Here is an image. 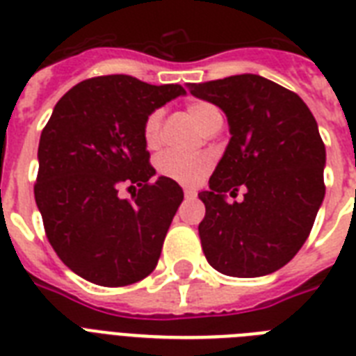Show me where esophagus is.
Segmentation results:
<instances>
[{
    "instance_id": "1",
    "label": "esophagus",
    "mask_w": 356,
    "mask_h": 356,
    "mask_svg": "<svg viewBox=\"0 0 356 356\" xmlns=\"http://www.w3.org/2000/svg\"><path fill=\"white\" fill-rule=\"evenodd\" d=\"M184 195H186V197H195V195H197V192H195V188H190V186H186V188H184Z\"/></svg>"
}]
</instances>
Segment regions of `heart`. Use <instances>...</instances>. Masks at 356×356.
Returning <instances> with one entry per match:
<instances>
[{"label":"heart","instance_id":"b5f03b06","mask_svg":"<svg viewBox=\"0 0 356 356\" xmlns=\"http://www.w3.org/2000/svg\"><path fill=\"white\" fill-rule=\"evenodd\" d=\"M188 114L192 116L197 127L207 133L214 123L222 122V114L212 103L194 102L188 105ZM162 111H153L144 122V140L147 145H156L161 138ZM214 166V156L211 153L201 155H181L175 151H166L156 159V170L164 177L177 181L183 184H195L205 177Z\"/></svg>","mask_w":356,"mask_h":356}]
</instances>
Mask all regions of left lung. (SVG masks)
I'll return each mask as SVG.
<instances>
[{
  "label": "left lung",
  "instance_id": "8db88e82",
  "mask_svg": "<svg viewBox=\"0 0 356 356\" xmlns=\"http://www.w3.org/2000/svg\"><path fill=\"white\" fill-rule=\"evenodd\" d=\"M192 96L225 113L229 140L200 192L203 253L223 275L262 277L296 257L325 197V145L314 116L298 94L242 74L188 83ZM244 188V200L229 204Z\"/></svg>",
  "mask_w": 356,
  "mask_h": 356
}]
</instances>
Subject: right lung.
Instances as JSON below:
<instances>
[{
	"instance_id": "add662e5",
	"label": "right lung",
	"mask_w": 356,
	"mask_h": 356,
	"mask_svg": "<svg viewBox=\"0 0 356 356\" xmlns=\"http://www.w3.org/2000/svg\"><path fill=\"white\" fill-rule=\"evenodd\" d=\"M179 85L131 75L86 79L64 94L40 134L36 207L58 259L99 286H127L155 270L183 188L156 177L144 140L153 111L184 96ZM125 182L140 186L122 200Z\"/></svg>"
}]
</instances>
